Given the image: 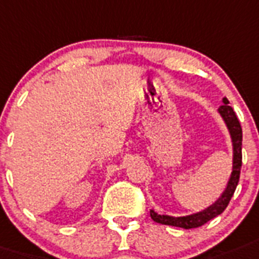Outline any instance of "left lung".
Listing matches in <instances>:
<instances>
[{
	"instance_id": "left-lung-1",
	"label": "left lung",
	"mask_w": 259,
	"mask_h": 259,
	"mask_svg": "<svg viewBox=\"0 0 259 259\" xmlns=\"http://www.w3.org/2000/svg\"><path fill=\"white\" fill-rule=\"evenodd\" d=\"M223 101L224 105L219 108V112H220L224 121L227 123L230 136H232V141H233V171H232V175H230L227 190L213 205L208 207L203 212L191 214V216L171 217L164 216V214H158L154 210H150V216L155 223L163 224V225H171V227L184 228V229H192V228H199L204 224H207L208 221L223 213L225 208L228 207V204H229L230 199H232L237 188L238 180H240L241 166H242V129H241L240 121L237 118L233 108L228 105L229 104L228 99H224Z\"/></svg>"
}]
</instances>
